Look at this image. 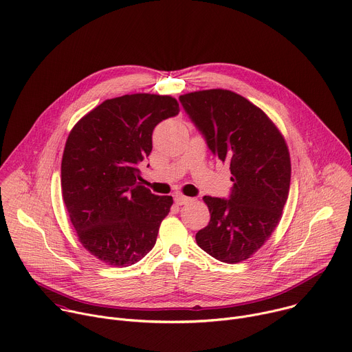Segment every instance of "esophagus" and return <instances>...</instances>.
<instances>
[{"label": "esophagus", "instance_id": "34e87169", "mask_svg": "<svg viewBox=\"0 0 352 352\" xmlns=\"http://www.w3.org/2000/svg\"><path fill=\"white\" fill-rule=\"evenodd\" d=\"M174 200H175L177 205H185V204L190 202L192 197H188V196H184V195H175Z\"/></svg>", "mask_w": 352, "mask_h": 352}]
</instances>
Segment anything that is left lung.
I'll use <instances>...</instances> for the list:
<instances>
[{
	"instance_id": "left-lung-1",
	"label": "left lung",
	"mask_w": 352,
	"mask_h": 352,
	"mask_svg": "<svg viewBox=\"0 0 352 352\" xmlns=\"http://www.w3.org/2000/svg\"><path fill=\"white\" fill-rule=\"evenodd\" d=\"M179 102L232 181L228 199L204 197L210 221L196 232V243L220 262H242L281 219L291 179L288 147L269 117L234 91H193Z\"/></svg>"
}]
</instances>
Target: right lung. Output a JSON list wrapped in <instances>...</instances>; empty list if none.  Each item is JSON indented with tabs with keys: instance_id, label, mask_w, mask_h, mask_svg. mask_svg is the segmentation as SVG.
Here are the masks:
<instances>
[{
	"instance_id": "right-lung-1",
	"label": "right lung",
	"mask_w": 352,
	"mask_h": 352,
	"mask_svg": "<svg viewBox=\"0 0 352 352\" xmlns=\"http://www.w3.org/2000/svg\"><path fill=\"white\" fill-rule=\"evenodd\" d=\"M178 113L174 97L125 94L86 114L67 139L61 163L67 212L80 243L110 266L133 265L156 243L173 196L144 188L139 166L152 152L156 125Z\"/></svg>"
}]
</instances>
